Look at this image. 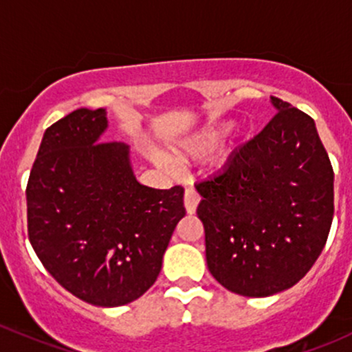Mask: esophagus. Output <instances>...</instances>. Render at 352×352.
Listing matches in <instances>:
<instances>
[{
    "label": "esophagus",
    "instance_id": "obj_1",
    "mask_svg": "<svg viewBox=\"0 0 352 352\" xmlns=\"http://www.w3.org/2000/svg\"><path fill=\"white\" fill-rule=\"evenodd\" d=\"M199 202H201V195L197 194V190L195 188H187L186 195H184V204H186L187 214H194Z\"/></svg>",
    "mask_w": 352,
    "mask_h": 352
}]
</instances>
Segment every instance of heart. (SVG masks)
<instances>
[{
    "mask_svg": "<svg viewBox=\"0 0 352 352\" xmlns=\"http://www.w3.org/2000/svg\"><path fill=\"white\" fill-rule=\"evenodd\" d=\"M231 129V124L229 123H217L212 124V126L202 129L197 135H192L188 138L180 142L179 145L175 146V155L179 160L187 162V160H195V158H202L210 155L212 151H216L217 148L221 146L223 140L228 135V131ZM151 162L155 165L162 166V168H172V162L165 157V155L157 153V151H151L150 153Z\"/></svg>",
    "mask_w": 352,
    "mask_h": 352,
    "instance_id": "b5f03b06",
    "label": "heart"
}]
</instances>
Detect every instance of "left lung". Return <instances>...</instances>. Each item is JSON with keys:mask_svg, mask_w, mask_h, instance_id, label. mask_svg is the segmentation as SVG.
<instances>
[{"mask_svg": "<svg viewBox=\"0 0 352 352\" xmlns=\"http://www.w3.org/2000/svg\"><path fill=\"white\" fill-rule=\"evenodd\" d=\"M276 114L195 184L210 275L243 297L294 287L322 253L334 216V172L309 114L272 96Z\"/></svg>", "mask_w": 352, "mask_h": 352, "instance_id": "left-lung-1", "label": "left lung"}]
</instances>
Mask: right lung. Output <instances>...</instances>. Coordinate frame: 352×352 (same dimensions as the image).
Returning a JSON list of instances; mask_svg holds the SVG:
<instances>
[{
    "mask_svg": "<svg viewBox=\"0 0 352 352\" xmlns=\"http://www.w3.org/2000/svg\"><path fill=\"white\" fill-rule=\"evenodd\" d=\"M106 109L80 108L47 128L27 186L28 238L65 290L98 307L136 300L155 283L184 188L136 180L124 143H99Z\"/></svg>",
    "mask_w": 352,
    "mask_h": 352,
    "instance_id": "1",
    "label": "right lung"
}]
</instances>
